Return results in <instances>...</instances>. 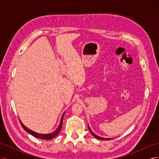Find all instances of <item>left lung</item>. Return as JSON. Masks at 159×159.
<instances>
[{
  "label": "left lung",
  "mask_w": 159,
  "mask_h": 159,
  "mask_svg": "<svg viewBox=\"0 0 159 159\" xmlns=\"http://www.w3.org/2000/svg\"><path fill=\"white\" fill-rule=\"evenodd\" d=\"M88 129H89V131H90L91 134H92V135H93L94 137H95L96 139H99V140H107V141H108V140H111V139H112L111 138H103V137H99V136H98V135H96V134H95L92 131H91V129L89 128V125H88Z\"/></svg>",
  "instance_id": "1"
}]
</instances>
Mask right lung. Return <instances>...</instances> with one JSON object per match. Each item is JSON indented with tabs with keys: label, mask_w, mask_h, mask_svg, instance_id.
<instances>
[{
	"label": "right lung",
	"mask_w": 159,
	"mask_h": 159,
	"mask_svg": "<svg viewBox=\"0 0 159 159\" xmlns=\"http://www.w3.org/2000/svg\"><path fill=\"white\" fill-rule=\"evenodd\" d=\"M64 113H64V114L62 115V116L61 117L60 123L58 127H57L54 132H52L51 133H48V134H40V133H38L36 132L33 131H32V130L29 129L28 128H27L26 126L24 125V124L20 121V124H21L22 127H23V129H25L26 132H28V133H30V134H32V136L35 137L36 138H38V139H44V140H49V139H52L53 138H54L55 137H56L57 135V134H58L59 132L61 131V129L62 127V122H63Z\"/></svg>",
	"instance_id": "add662e5"
}]
</instances>
